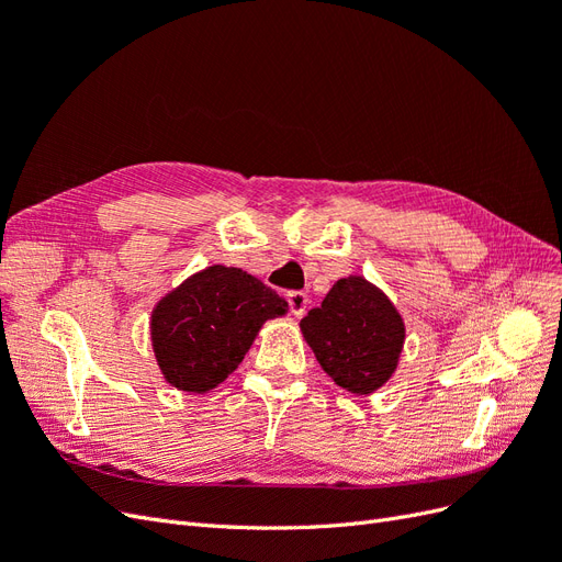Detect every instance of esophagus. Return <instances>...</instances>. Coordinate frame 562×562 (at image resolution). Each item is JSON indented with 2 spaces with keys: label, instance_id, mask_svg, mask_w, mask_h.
<instances>
[{
  "label": "esophagus",
  "instance_id": "esophagus-1",
  "mask_svg": "<svg viewBox=\"0 0 562 562\" xmlns=\"http://www.w3.org/2000/svg\"><path fill=\"white\" fill-rule=\"evenodd\" d=\"M288 300V307H291V314L295 316H302L304 312H307V304H310V295L302 293V291H291L285 295Z\"/></svg>",
  "mask_w": 562,
  "mask_h": 562
}]
</instances>
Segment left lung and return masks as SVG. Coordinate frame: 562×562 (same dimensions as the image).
Returning a JSON list of instances; mask_svg holds the SVG:
<instances>
[{
  "label": "left lung",
  "instance_id": "1",
  "mask_svg": "<svg viewBox=\"0 0 562 562\" xmlns=\"http://www.w3.org/2000/svg\"><path fill=\"white\" fill-rule=\"evenodd\" d=\"M300 328L335 384L359 396L391 378L405 339L394 304L361 277L339 279Z\"/></svg>",
  "mask_w": 562,
  "mask_h": 562
}]
</instances>
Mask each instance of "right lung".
<instances>
[{
    "mask_svg": "<svg viewBox=\"0 0 562 562\" xmlns=\"http://www.w3.org/2000/svg\"><path fill=\"white\" fill-rule=\"evenodd\" d=\"M288 302L244 269L213 265L151 312V347L166 382L203 394L236 370L267 318Z\"/></svg>",
    "mask_w": 562,
    "mask_h": 562,
    "instance_id": "1",
    "label": "right lung"
}]
</instances>
